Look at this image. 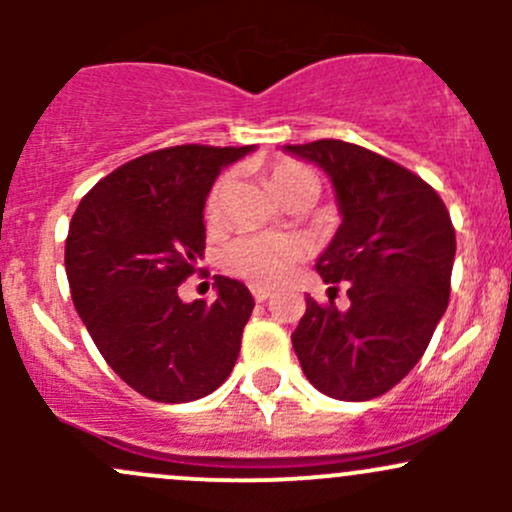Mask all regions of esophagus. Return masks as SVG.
Returning <instances> with one entry per match:
<instances>
[{"mask_svg":"<svg viewBox=\"0 0 512 512\" xmlns=\"http://www.w3.org/2000/svg\"><path fill=\"white\" fill-rule=\"evenodd\" d=\"M250 292H252V297H255V299H257V302H265V299H267V297H270V294H272V289H270V287H260V285H252V289H250Z\"/></svg>","mask_w":512,"mask_h":512,"instance_id":"34e87169","label":"esophagus"}]
</instances>
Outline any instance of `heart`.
<instances>
[{"mask_svg": "<svg viewBox=\"0 0 512 512\" xmlns=\"http://www.w3.org/2000/svg\"><path fill=\"white\" fill-rule=\"evenodd\" d=\"M270 180L275 193L285 203L294 198L314 200L319 193V180L307 165L294 163V160H282L270 170ZM232 178L220 175L210 185L205 195L203 215L208 225H218L223 220V208L227 193H230ZM307 247L299 237L292 235H240L227 242L220 252V267L250 285H277L289 275L292 265L302 260Z\"/></svg>", "mask_w": 512, "mask_h": 512, "instance_id": "1", "label": "heart"}]
</instances>
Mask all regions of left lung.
I'll return each mask as SVG.
<instances>
[{"mask_svg":"<svg viewBox=\"0 0 512 512\" xmlns=\"http://www.w3.org/2000/svg\"><path fill=\"white\" fill-rule=\"evenodd\" d=\"M322 165L337 190L342 225L317 260L329 289L347 287L352 307L307 309L292 347L322 394L369 401L416 366L451 297L456 230L441 195L404 165L356 143L287 146Z\"/></svg>","mask_w":512,"mask_h":512,"instance_id":"obj_1","label":"left lung"}]
</instances>
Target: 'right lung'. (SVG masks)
<instances>
[{
	"mask_svg": "<svg viewBox=\"0 0 512 512\" xmlns=\"http://www.w3.org/2000/svg\"><path fill=\"white\" fill-rule=\"evenodd\" d=\"M250 151L188 143L146 153L98 180L71 218L64 262L76 312L108 366L146 399H203L235 366L250 289L218 275L213 304H185L178 287L203 257L210 185Z\"/></svg>",
	"mask_w": 512,
	"mask_h": 512,
	"instance_id": "right-lung-1",
	"label": "right lung"
}]
</instances>
